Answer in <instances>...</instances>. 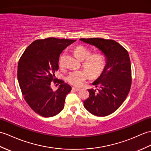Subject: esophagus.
Listing matches in <instances>:
<instances>
[{
    "mask_svg": "<svg viewBox=\"0 0 151 151\" xmlns=\"http://www.w3.org/2000/svg\"><path fill=\"white\" fill-rule=\"evenodd\" d=\"M72 90L73 91H79L80 90V89L76 88V87H72Z\"/></svg>",
    "mask_w": 151,
    "mask_h": 151,
    "instance_id": "obj_1",
    "label": "esophagus"
}]
</instances>
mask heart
<instances>
[{"label":"heart","mask_w":151,"mask_h":151,"mask_svg":"<svg viewBox=\"0 0 151 151\" xmlns=\"http://www.w3.org/2000/svg\"><path fill=\"white\" fill-rule=\"evenodd\" d=\"M73 52L77 58L83 60V67L88 72L91 78H96L102 74L107 64L106 57L104 54L101 52L91 54V51L83 45L76 47ZM64 57V53L60 57L58 65L60 67L63 65ZM86 72L84 70H78L70 72L66 76V80L72 86H82L89 77Z\"/></svg>","instance_id":"obj_1"}]
</instances>
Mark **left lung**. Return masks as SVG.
<instances>
[{"mask_svg": "<svg viewBox=\"0 0 151 151\" xmlns=\"http://www.w3.org/2000/svg\"><path fill=\"white\" fill-rule=\"evenodd\" d=\"M93 45L105 55L106 69L93 84L99 89H88L89 96L83 101L84 107L97 116H106L120 107L131 86V65L127 51L113 40L101 38H80Z\"/></svg>", "mask_w": 151, "mask_h": 151, "instance_id": "1", "label": "left lung"}]
</instances>
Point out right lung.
Segmentation results:
<instances>
[{
	"label": "right lung",
	"mask_w": 151,
	"mask_h": 151,
	"mask_svg": "<svg viewBox=\"0 0 151 151\" xmlns=\"http://www.w3.org/2000/svg\"><path fill=\"white\" fill-rule=\"evenodd\" d=\"M75 40L50 37L37 40L23 52L19 61L17 78L27 104L44 117L57 115L64 107L65 96L71 87L63 80H56L60 55ZM58 83L53 92L50 82Z\"/></svg>",
	"instance_id": "right-lung-1"
}]
</instances>
